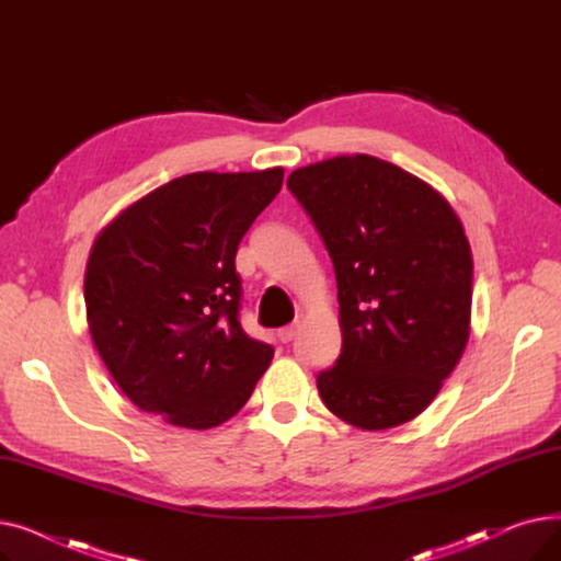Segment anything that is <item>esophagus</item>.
<instances>
[{"mask_svg": "<svg viewBox=\"0 0 561 561\" xmlns=\"http://www.w3.org/2000/svg\"><path fill=\"white\" fill-rule=\"evenodd\" d=\"M296 334H298V325H288V328H282V330L277 332V339H279L282 343H288V341L296 339Z\"/></svg>", "mask_w": 561, "mask_h": 561, "instance_id": "obj_1", "label": "esophagus"}]
</instances>
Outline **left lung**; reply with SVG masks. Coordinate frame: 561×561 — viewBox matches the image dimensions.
I'll return each instance as SVG.
<instances>
[{"label": "left lung", "mask_w": 561, "mask_h": 561, "mask_svg": "<svg viewBox=\"0 0 561 561\" xmlns=\"http://www.w3.org/2000/svg\"><path fill=\"white\" fill-rule=\"evenodd\" d=\"M286 186L336 273L343 347L316 377L322 402L370 432L409 423L468 341L473 256L457 214L419 176L368 154L298 168Z\"/></svg>", "instance_id": "left-lung-1"}]
</instances>
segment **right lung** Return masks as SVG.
<instances>
[{"instance_id":"right-lung-1","label":"right lung","mask_w":561,"mask_h":561,"mask_svg":"<svg viewBox=\"0 0 561 561\" xmlns=\"http://www.w3.org/2000/svg\"><path fill=\"white\" fill-rule=\"evenodd\" d=\"M282 182V168L184 174L100 231L83 277L88 330L138 409L209 430L252 396L275 350L241 328L236 250Z\"/></svg>"}]
</instances>
